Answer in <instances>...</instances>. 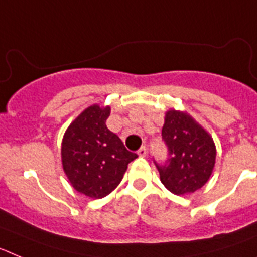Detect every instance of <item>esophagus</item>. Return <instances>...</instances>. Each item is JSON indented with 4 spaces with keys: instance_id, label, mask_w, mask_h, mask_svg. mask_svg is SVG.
Segmentation results:
<instances>
[{
    "instance_id": "esophagus-1",
    "label": "esophagus",
    "mask_w": 257,
    "mask_h": 257,
    "mask_svg": "<svg viewBox=\"0 0 257 257\" xmlns=\"http://www.w3.org/2000/svg\"><path fill=\"white\" fill-rule=\"evenodd\" d=\"M138 154H139L140 157H147V154H148V152H147V148H145V147H142V148L138 151Z\"/></svg>"
}]
</instances>
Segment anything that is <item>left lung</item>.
Instances as JSON below:
<instances>
[{
	"instance_id": "left-lung-1",
	"label": "left lung",
	"mask_w": 257,
	"mask_h": 257,
	"mask_svg": "<svg viewBox=\"0 0 257 257\" xmlns=\"http://www.w3.org/2000/svg\"><path fill=\"white\" fill-rule=\"evenodd\" d=\"M162 139L169 149V160L156 166L163 185L176 196L201 189L215 167L216 147L212 136L189 113L169 109Z\"/></svg>"
}]
</instances>
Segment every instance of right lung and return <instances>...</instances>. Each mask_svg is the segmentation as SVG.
<instances>
[{"label":"right lung","mask_w":257,"mask_h":257,"mask_svg":"<svg viewBox=\"0 0 257 257\" xmlns=\"http://www.w3.org/2000/svg\"><path fill=\"white\" fill-rule=\"evenodd\" d=\"M109 115L110 106L92 104L68 126L61 142V165L70 185L95 199L112 193L138 158L108 130Z\"/></svg>","instance_id":"add662e5"}]
</instances>
